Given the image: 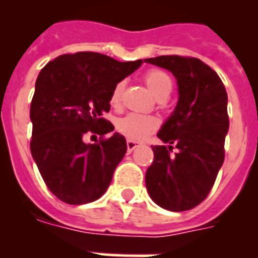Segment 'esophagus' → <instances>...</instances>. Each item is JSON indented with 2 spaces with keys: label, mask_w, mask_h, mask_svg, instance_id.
I'll use <instances>...</instances> for the list:
<instances>
[{
  "label": "esophagus",
  "mask_w": 258,
  "mask_h": 258,
  "mask_svg": "<svg viewBox=\"0 0 258 258\" xmlns=\"http://www.w3.org/2000/svg\"><path fill=\"white\" fill-rule=\"evenodd\" d=\"M138 146H140V142H136V141H131V140L126 141L127 152H132L136 147H138Z\"/></svg>",
  "instance_id": "obj_1"
}]
</instances>
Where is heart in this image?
<instances>
[{
	"label": "heart",
	"instance_id": "b5f03b06",
	"mask_svg": "<svg viewBox=\"0 0 258 258\" xmlns=\"http://www.w3.org/2000/svg\"><path fill=\"white\" fill-rule=\"evenodd\" d=\"M145 84L150 92L159 99H165L173 90V80L169 75L161 70H150L143 77ZM124 83H117L113 86L109 104L113 108H118L121 103ZM159 127V118L154 115L127 113L117 121L118 133L131 141H143Z\"/></svg>",
	"mask_w": 258,
	"mask_h": 258
}]
</instances>
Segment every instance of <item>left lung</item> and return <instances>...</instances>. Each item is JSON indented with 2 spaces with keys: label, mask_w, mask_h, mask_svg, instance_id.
Here are the masks:
<instances>
[{
  "label": "left lung",
  "mask_w": 258,
  "mask_h": 258,
  "mask_svg": "<svg viewBox=\"0 0 258 258\" xmlns=\"http://www.w3.org/2000/svg\"><path fill=\"white\" fill-rule=\"evenodd\" d=\"M145 61L169 70L179 92L174 112L157 133L169 146H152L146 186L161 208L188 211L208 197L223 164L229 131L226 89L216 71L198 58L160 55ZM173 147L179 149L174 155Z\"/></svg>",
  "instance_id": "left-lung-1"
}]
</instances>
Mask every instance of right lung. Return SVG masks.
Returning <instances> with one entry per match:
<instances>
[{"mask_svg": "<svg viewBox=\"0 0 258 258\" xmlns=\"http://www.w3.org/2000/svg\"><path fill=\"white\" fill-rule=\"evenodd\" d=\"M142 64L94 51L63 54L36 80L31 103V152L47 188L67 204L92 203L106 192L126 141L103 117L113 86ZM98 134L97 144L83 138Z\"/></svg>", "mask_w": 258, "mask_h": 258, "instance_id": "right-lung-1", "label": "right lung"}]
</instances>
